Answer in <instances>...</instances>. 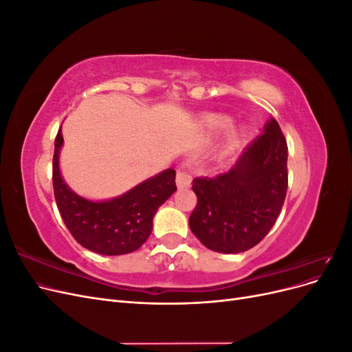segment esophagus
I'll return each mask as SVG.
<instances>
[{
    "label": "esophagus",
    "instance_id": "1",
    "mask_svg": "<svg viewBox=\"0 0 352 352\" xmlns=\"http://www.w3.org/2000/svg\"><path fill=\"white\" fill-rule=\"evenodd\" d=\"M190 182H192V177L185 170H177L176 173V185L177 188H189Z\"/></svg>",
    "mask_w": 352,
    "mask_h": 352
}]
</instances>
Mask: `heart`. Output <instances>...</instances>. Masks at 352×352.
Segmentation results:
<instances>
[{
	"mask_svg": "<svg viewBox=\"0 0 352 352\" xmlns=\"http://www.w3.org/2000/svg\"><path fill=\"white\" fill-rule=\"evenodd\" d=\"M230 124V119L225 116H219V114H211L207 116L204 119V126L208 131H221L226 129V127ZM236 136V135H235Z\"/></svg>",
	"mask_w": 352,
	"mask_h": 352,
	"instance_id": "1",
	"label": "heart"
}]
</instances>
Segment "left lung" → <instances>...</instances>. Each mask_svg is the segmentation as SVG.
Instances as JSON below:
<instances>
[{"instance_id": "1", "label": "left lung", "mask_w": 352, "mask_h": 352, "mask_svg": "<svg viewBox=\"0 0 352 352\" xmlns=\"http://www.w3.org/2000/svg\"><path fill=\"white\" fill-rule=\"evenodd\" d=\"M286 189L287 145L279 123L270 119L228 173L192 180L198 202L189 228L211 251L251 250L278 220Z\"/></svg>"}]
</instances>
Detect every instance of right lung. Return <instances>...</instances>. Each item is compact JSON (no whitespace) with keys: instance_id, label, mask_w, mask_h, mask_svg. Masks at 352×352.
I'll list each match as a JSON object with an SVG mask.
<instances>
[{"instance_id":"add662e5","label":"right lung","mask_w":352,"mask_h":352,"mask_svg":"<svg viewBox=\"0 0 352 352\" xmlns=\"http://www.w3.org/2000/svg\"><path fill=\"white\" fill-rule=\"evenodd\" d=\"M61 129L54 142L52 186L63 221L82 247L101 255L136 251L151 235L158 207L176 190L173 168L144 180L126 194L109 201H89L74 194L63 180L58 166Z\"/></svg>"}]
</instances>
